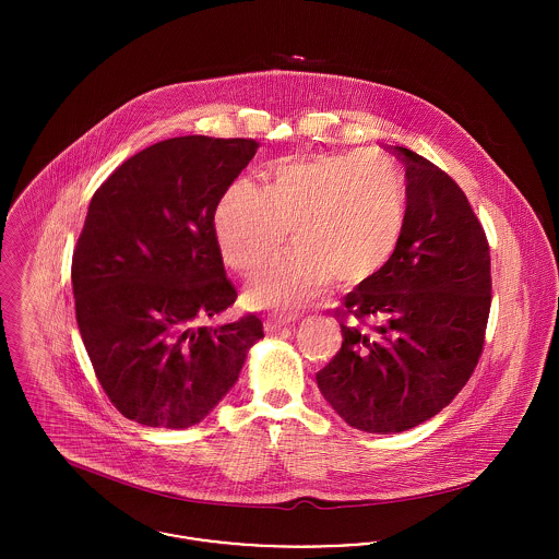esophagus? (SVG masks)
<instances>
[{"instance_id":"obj_1","label":"esophagus","mask_w":559,"mask_h":559,"mask_svg":"<svg viewBox=\"0 0 559 559\" xmlns=\"http://www.w3.org/2000/svg\"><path fill=\"white\" fill-rule=\"evenodd\" d=\"M295 319H273L266 320V331H280V329H284V326H288V324H293Z\"/></svg>"}]
</instances>
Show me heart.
Instances as JSON below:
<instances>
[{
  "label": "heart",
  "mask_w": 559,
  "mask_h": 559,
  "mask_svg": "<svg viewBox=\"0 0 559 559\" xmlns=\"http://www.w3.org/2000/svg\"><path fill=\"white\" fill-rule=\"evenodd\" d=\"M406 187L399 163L383 153H337L280 160L269 187L239 178L215 211V237L224 260L251 273L288 240L247 286L258 308L295 312L337 282L353 286L377 275L399 245Z\"/></svg>",
  "instance_id": "obj_1"
}]
</instances>
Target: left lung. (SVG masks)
Instances as JSON below:
<instances>
[{"label": "left lung", "mask_w": 559, "mask_h": 559, "mask_svg": "<svg viewBox=\"0 0 559 559\" xmlns=\"http://www.w3.org/2000/svg\"><path fill=\"white\" fill-rule=\"evenodd\" d=\"M406 213L388 264L335 310L342 348L317 374L353 428L390 435L445 408L478 366L490 310V255L463 189L435 163L394 146Z\"/></svg>", "instance_id": "obj_1"}]
</instances>
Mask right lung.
Returning <instances> with one entry per match:
<instances>
[{"label": "right lung", "mask_w": 559, "mask_h": 559, "mask_svg": "<svg viewBox=\"0 0 559 559\" xmlns=\"http://www.w3.org/2000/svg\"><path fill=\"white\" fill-rule=\"evenodd\" d=\"M253 140L185 135L124 160L94 193L73 253L81 340L114 406L153 428L200 424L239 381L262 322L209 326L237 290L215 211Z\"/></svg>", "instance_id": "1"}]
</instances>
